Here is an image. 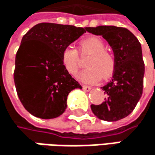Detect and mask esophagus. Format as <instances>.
Here are the masks:
<instances>
[{"label":"esophagus","instance_id":"1","mask_svg":"<svg viewBox=\"0 0 155 155\" xmlns=\"http://www.w3.org/2000/svg\"><path fill=\"white\" fill-rule=\"evenodd\" d=\"M83 89H84L85 91H87V92H88V91H90V90L92 89V87H88V86H83Z\"/></svg>","mask_w":155,"mask_h":155}]
</instances>
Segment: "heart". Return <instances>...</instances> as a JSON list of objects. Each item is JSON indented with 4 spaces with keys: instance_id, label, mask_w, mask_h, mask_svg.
<instances>
[{
    "instance_id": "b5f03b06",
    "label": "heart",
    "mask_w": 155,
    "mask_h": 155,
    "mask_svg": "<svg viewBox=\"0 0 155 155\" xmlns=\"http://www.w3.org/2000/svg\"><path fill=\"white\" fill-rule=\"evenodd\" d=\"M78 52L81 56L90 54L86 61L88 68L81 71L78 78L87 84L97 82L101 77L107 78L110 77L115 68L114 56L105 49L104 42L96 36H90L79 42ZM77 50L68 46L61 53V63L66 71L72 76L78 73L79 68V55Z\"/></svg>"
}]
</instances>
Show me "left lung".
I'll return each instance as SVG.
<instances>
[{"label":"left lung","mask_w":155,"mask_h":155,"mask_svg":"<svg viewBox=\"0 0 155 155\" xmlns=\"http://www.w3.org/2000/svg\"><path fill=\"white\" fill-rule=\"evenodd\" d=\"M87 31L102 35L112 48L115 59L112 79L102 87L107 98L102 104H92L91 110L100 120H120L133 111L143 93L145 63L141 45L124 28L99 26L87 28Z\"/></svg>","instance_id":"left-lung-1"}]
</instances>
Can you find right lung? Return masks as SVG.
Listing matches in <instances>:
<instances>
[{"label":"right lung","instance_id":"obj_1","mask_svg":"<svg viewBox=\"0 0 155 155\" xmlns=\"http://www.w3.org/2000/svg\"><path fill=\"white\" fill-rule=\"evenodd\" d=\"M87 28L40 23L23 36L15 59L14 82L25 109L40 119H54L67 108V97L82 88L61 63L63 49Z\"/></svg>","mask_w":155,"mask_h":155}]
</instances>
